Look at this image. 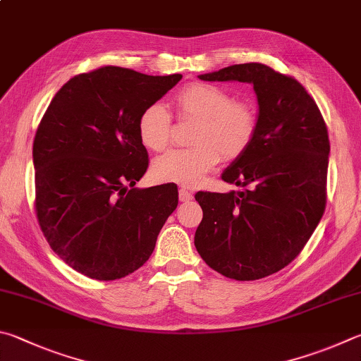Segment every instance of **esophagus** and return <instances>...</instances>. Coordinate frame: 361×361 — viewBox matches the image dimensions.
Segmentation results:
<instances>
[{"label":"esophagus","mask_w":361,"mask_h":361,"mask_svg":"<svg viewBox=\"0 0 361 361\" xmlns=\"http://www.w3.org/2000/svg\"><path fill=\"white\" fill-rule=\"evenodd\" d=\"M178 197H180L181 202H189V200H192L194 194H192L191 191H189V189H186V188H180Z\"/></svg>","instance_id":"esophagus-1"}]
</instances>
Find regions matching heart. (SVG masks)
Instances as JSON below:
<instances>
[{
	"mask_svg": "<svg viewBox=\"0 0 361 361\" xmlns=\"http://www.w3.org/2000/svg\"><path fill=\"white\" fill-rule=\"evenodd\" d=\"M183 120L197 121L192 148L170 149L153 162L154 180L195 186L221 156L235 159L246 152L257 129V112L249 102L233 101L227 90L209 83H192L175 97ZM137 130L142 145L162 152L170 140V116L161 104H152L140 114Z\"/></svg>",
	"mask_w": 361,
	"mask_h": 361,
	"instance_id": "1",
	"label": "heart"
}]
</instances>
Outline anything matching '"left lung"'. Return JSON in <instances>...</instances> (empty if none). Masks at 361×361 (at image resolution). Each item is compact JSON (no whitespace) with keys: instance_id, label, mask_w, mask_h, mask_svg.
<instances>
[{"instance_id":"obj_1","label":"left lung","mask_w":361,"mask_h":361,"mask_svg":"<svg viewBox=\"0 0 361 361\" xmlns=\"http://www.w3.org/2000/svg\"><path fill=\"white\" fill-rule=\"evenodd\" d=\"M199 78L252 83L259 114L252 142L222 172L243 191L195 194L203 218L194 245L226 278L270 276L301 252L325 212V121L303 85L265 64H233Z\"/></svg>"}]
</instances>
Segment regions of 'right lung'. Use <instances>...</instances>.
Masks as SVG:
<instances>
[{"instance_id":"right-lung-1","label":"right lung","mask_w":361,"mask_h":361,"mask_svg":"<svg viewBox=\"0 0 361 361\" xmlns=\"http://www.w3.org/2000/svg\"><path fill=\"white\" fill-rule=\"evenodd\" d=\"M181 74L104 66L78 74L51 99L32 143L36 214L50 247L97 281L128 276L152 255L178 205L173 183L135 188L148 153L137 123Z\"/></svg>"}]
</instances>
